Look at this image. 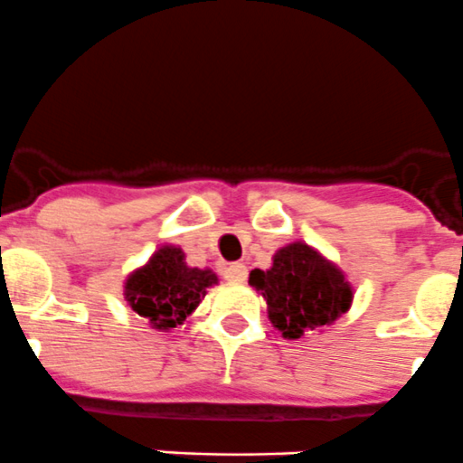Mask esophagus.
<instances>
[{
  "label": "esophagus",
  "instance_id": "esophagus-1",
  "mask_svg": "<svg viewBox=\"0 0 463 463\" xmlns=\"http://www.w3.org/2000/svg\"><path fill=\"white\" fill-rule=\"evenodd\" d=\"M222 279L230 283H242L247 279V268L242 263H232L222 268Z\"/></svg>",
  "mask_w": 463,
  "mask_h": 463
}]
</instances>
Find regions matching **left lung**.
<instances>
[{"instance_id":"obj_1","label":"left lung","mask_w":463,"mask_h":463,"mask_svg":"<svg viewBox=\"0 0 463 463\" xmlns=\"http://www.w3.org/2000/svg\"><path fill=\"white\" fill-rule=\"evenodd\" d=\"M250 286L268 301L269 322L288 340L331 326L354 301L345 272L301 241L281 247L268 269H251Z\"/></svg>"}]
</instances>
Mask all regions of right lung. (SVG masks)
Returning <instances> with one entry per match:
<instances>
[{
	"instance_id": "add662e5",
	"label": "right lung",
	"mask_w": 463,
	"mask_h": 463,
	"mask_svg": "<svg viewBox=\"0 0 463 463\" xmlns=\"http://www.w3.org/2000/svg\"><path fill=\"white\" fill-rule=\"evenodd\" d=\"M216 283L218 277L212 269L186 265L182 247L162 245L144 268L126 279L123 297L139 317L148 319L150 326L171 331L184 324Z\"/></svg>"
}]
</instances>
